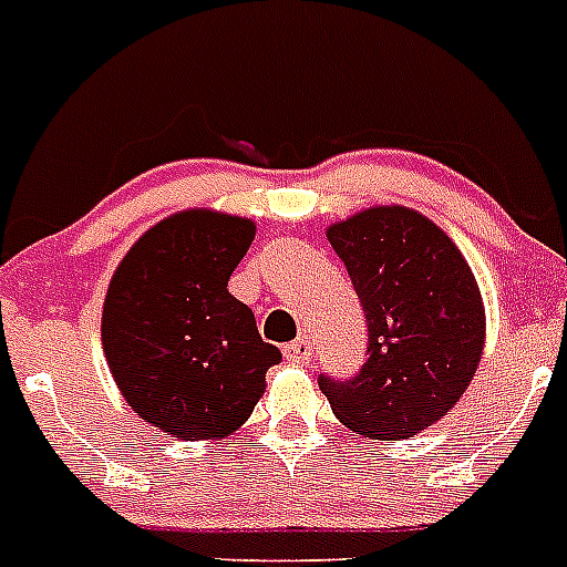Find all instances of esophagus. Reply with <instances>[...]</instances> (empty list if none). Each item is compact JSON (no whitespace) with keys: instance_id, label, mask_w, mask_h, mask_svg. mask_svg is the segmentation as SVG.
Segmentation results:
<instances>
[{"instance_id":"obj_1","label":"esophagus","mask_w":567,"mask_h":567,"mask_svg":"<svg viewBox=\"0 0 567 567\" xmlns=\"http://www.w3.org/2000/svg\"><path fill=\"white\" fill-rule=\"evenodd\" d=\"M284 358H287L289 363H295V365L309 363V360H312V343H309L307 338L292 340V343L284 346Z\"/></svg>"}]
</instances>
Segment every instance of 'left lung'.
Instances as JSON below:
<instances>
[{
	"label": "left lung",
	"mask_w": 567,
	"mask_h": 567,
	"mask_svg": "<svg viewBox=\"0 0 567 567\" xmlns=\"http://www.w3.org/2000/svg\"><path fill=\"white\" fill-rule=\"evenodd\" d=\"M327 238L363 303L369 358L358 378H320V392L352 432L414 437L457 405L477 372V278L432 218L400 204L360 209L327 227Z\"/></svg>",
	"instance_id": "1"
}]
</instances>
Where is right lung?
<instances>
[{"mask_svg": "<svg viewBox=\"0 0 567 567\" xmlns=\"http://www.w3.org/2000/svg\"><path fill=\"white\" fill-rule=\"evenodd\" d=\"M255 238L252 218L195 207L135 240L110 278L102 346L144 423L178 440H224L247 423L280 360L227 289Z\"/></svg>", "mask_w": 567, "mask_h": 567, "instance_id": "1", "label": "right lung"}]
</instances>
